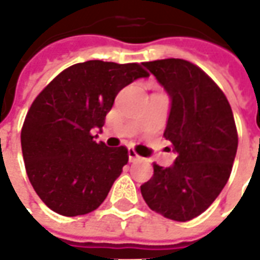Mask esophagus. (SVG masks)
I'll return each instance as SVG.
<instances>
[{
    "label": "esophagus",
    "instance_id": "34e87169",
    "mask_svg": "<svg viewBox=\"0 0 260 260\" xmlns=\"http://www.w3.org/2000/svg\"><path fill=\"white\" fill-rule=\"evenodd\" d=\"M128 156H129L131 163H135L138 160H141V156H139L134 149H129V150H128Z\"/></svg>",
    "mask_w": 260,
    "mask_h": 260
}]
</instances>
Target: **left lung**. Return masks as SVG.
Masks as SVG:
<instances>
[{"instance_id":"left-lung-1","label":"left lung","mask_w":260,"mask_h":260,"mask_svg":"<svg viewBox=\"0 0 260 260\" xmlns=\"http://www.w3.org/2000/svg\"><path fill=\"white\" fill-rule=\"evenodd\" d=\"M171 100L164 138L173 143V166L153 164L141 186L147 206L164 217L188 221L223 191L234 163L238 135L230 103L199 67L180 58L143 62Z\"/></svg>"}]
</instances>
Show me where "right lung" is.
Returning a JSON list of instances; mask_svg holds the SVG:
<instances>
[{
  "label": "right lung",
  "instance_id": "obj_1",
  "mask_svg": "<svg viewBox=\"0 0 260 260\" xmlns=\"http://www.w3.org/2000/svg\"><path fill=\"white\" fill-rule=\"evenodd\" d=\"M142 65L99 59L64 69L31 103L20 143L31 186L53 212L74 217L102 205L128 163L125 146L97 143L121 89L147 78Z\"/></svg>",
  "mask_w": 260,
  "mask_h": 260
}]
</instances>
